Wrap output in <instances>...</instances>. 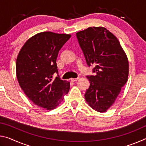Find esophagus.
<instances>
[{
	"label": "esophagus",
	"mask_w": 146,
	"mask_h": 146,
	"mask_svg": "<svg viewBox=\"0 0 146 146\" xmlns=\"http://www.w3.org/2000/svg\"><path fill=\"white\" fill-rule=\"evenodd\" d=\"M79 79V78H71V82H76V81H77Z\"/></svg>",
	"instance_id": "obj_1"
}]
</instances>
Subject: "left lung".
I'll return each mask as SVG.
<instances>
[{"label": "left lung", "instance_id": "obj_1", "mask_svg": "<svg viewBox=\"0 0 146 146\" xmlns=\"http://www.w3.org/2000/svg\"><path fill=\"white\" fill-rule=\"evenodd\" d=\"M87 64L95 66V75L87 76L90 86L85 99L94 110L104 113L111 106L127 82V56L118 38L106 28L90 27L76 33Z\"/></svg>", "mask_w": 146, "mask_h": 146}]
</instances>
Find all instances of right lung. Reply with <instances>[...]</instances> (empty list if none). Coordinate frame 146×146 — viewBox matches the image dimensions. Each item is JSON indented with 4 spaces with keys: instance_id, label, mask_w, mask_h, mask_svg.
I'll use <instances>...</instances> for the list:
<instances>
[{
    "instance_id": "obj_1",
    "label": "right lung",
    "mask_w": 146,
    "mask_h": 146,
    "mask_svg": "<svg viewBox=\"0 0 146 146\" xmlns=\"http://www.w3.org/2000/svg\"><path fill=\"white\" fill-rule=\"evenodd\" d=\"M70 34L44 31L35 35L20 50L16 61V75L25 95L35 104L53 110L64 100L70 83L58 77L56 60Z\"/></svg>"
}]
</instances>
